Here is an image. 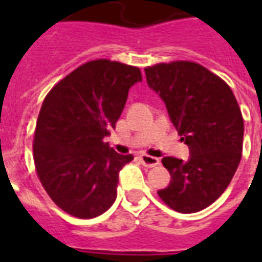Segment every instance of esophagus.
<instances>
[{"label": "esophagus", "mask_w": 262, "mask_h": 262, "mask_svg": "<svg viewBox=\"0 0 262 262\" xmlns=\"http://www.w3.org/2000/svg\"><path fill=\"white\" fill-rule=\"evenodd\" d=\"M140 160H141V163H143L145 167H155V166L159 164V159H158V158H154V156L140 155Z\"/></svg>", "instance_id": "obj_1"}]
</instances>
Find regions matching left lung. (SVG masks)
Wrapping results in <instances>:
<instances>
[{"instance_id": "1", "label": "left lung", "mask_w": 262, "mask_h": 262, "mask_svg": "<svg viewBox=\"0 0 262 262\" xmlns=\"http://www.w3.org/2000/svg\"><path fill=\"white\" fill-rule=\"evenodd\" d=\"M148 87L163 100L189 147V159L163 158L171 175L158 194L181 213H194L219 199L242 158L244 118L231 88L207 68L175 61L145 68Z\"/></svg>"}]
</instances>
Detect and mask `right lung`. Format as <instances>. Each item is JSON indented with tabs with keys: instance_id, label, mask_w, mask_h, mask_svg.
<instances>
[{
	"instance_id": "1",
	"label": "right lung",
	"mask_w": 262,
	"mask_h": 262,
	"mask_svg": "<svg viewBox=\"0 0 262 262\" xmlns=\"http://www.w3.org/2000/svg\"><path fill=\"white\" fill-rule=\"evenodd\" d=\"M139 68L108 59L84 63L43 100L34 139V162L51 200L69 215L92 219L117 199L119 171L133 160L103 139L122 114Z\"/></svg>"
}]
</instances>
